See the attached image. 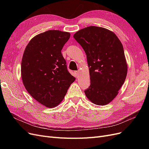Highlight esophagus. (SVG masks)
Wrapping results in <instances>:
<instances>
[{
	"label": "esophagus",
	"mask_w": 149,
	"mask_h": 149,
	"mask_svg": "<svg viewBox=\"0 0 149 149\" xmlns=\"http://www.w3.org/2000/svg\"><path fill=\"white\" fill-rule=\"evenodd\" d=\"M74 73H75V75H77V76L79 75V74H80V71H79V70H77V71H75Z\"/></svg>",
	"instance_id": "1"
}]
</instances>
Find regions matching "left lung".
<instances>
[{
    "label": "left lung",
    "instance_id": "left-lung-1",
    "mask_svg": "<svg viewBox=\"0 0 149 149\" xmlns=\"http://www.w3.org/2000/svg\"><path fill=\"white\" fill-rule=\"evenodd\" d=\"M74 37L87 57L91 85L84 91L93 104L104 106L116 97L127 74L123 45L116 34L95 26L78 31Z\"/></svg>",
    "mask_w": 149,
    "mask_h": 149
}]
</instances>
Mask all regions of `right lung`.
Wrapping results in <instances>:
<instances>
[{"label": "right lung", "instance_id": "add662e5", "mask_svg": "<svg viewBox=\"0 0 149 149\" xmlns=\"http://www.w3.org/2000/svg\"><path fill=\"white\" fill-rule=\"evenodd\" d=\"M70 33L49 30L34 36L26 46L21 75L27 92L48 108L57 106L75 80L67 70L61 49Z\"/></svg>", "mask_w": 149, "mask_h": 149}]
</instances>
